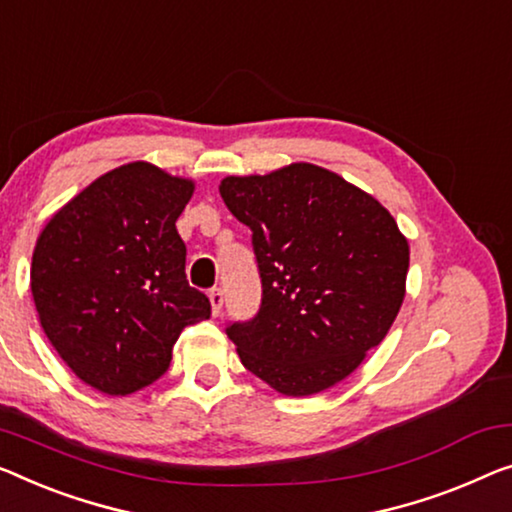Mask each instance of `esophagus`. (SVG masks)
Wrapping results in <instances>:
<instances>
[{"label": "esophagus", "mask_w": 512, "mask_h": 512, "mask_svg": "<svg viewBox=\"0 0 512 512\" xmlns=\"http://www.w3.org/2000/svg\"><path fill=\"white\" fill-rule=\"evenodd\" d=\"M209 301H211V310H213V315H220V310H223V301H225L223 289L213 287L211 292H209Z\"/></svg>", "instance_id": "34e87169"}]
</instances>
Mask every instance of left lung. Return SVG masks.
Segmentation results:
<instances>
[{
    "mask_svg": "<svg viewBox=\"0 0 512 512\" xmlns=\"http://www.w3.org/2000/svg\"><path fill=\"white\" fill-rule=\"evenodd\" d=\"M220 197L253 232L262 305L227 335L282 395L326 391L386 338L404 299L409 243L375 197L310 163L225 177Z\"/></svg>",
    "mask_w": 512,
    "mask_h": 512,
    "instance_id": "obj_1",
    "label": "left lung"
}]
</instances>
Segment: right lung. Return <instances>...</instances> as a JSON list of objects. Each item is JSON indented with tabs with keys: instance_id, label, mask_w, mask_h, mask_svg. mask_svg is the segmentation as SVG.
I'll list each match as a JSON object with an SVG mask.
<instances>
[{
	"instance_id": "1",
	"label": "right lung",
	"mask_w": 512,
	"mask_h": 512,
	"mask_svg": "<svg viewBox=\"0 0 512 512\" xmlns=\"http://www.w3.org/2000/svg\"><path fill=\"white\" fill-rule=\"evenodd\" d=\"M195 183L137 160L64 204L38 236L32 296L52 347L85 384L128 395L154 384L211 303L186 280L177 218Z\"/></svg>"
}]
</instances>
